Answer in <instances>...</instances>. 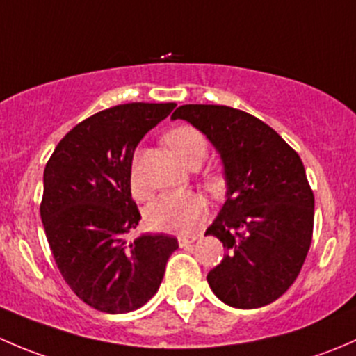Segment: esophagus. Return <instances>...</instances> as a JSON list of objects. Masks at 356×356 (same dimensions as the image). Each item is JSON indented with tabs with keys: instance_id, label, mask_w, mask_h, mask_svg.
I'll list each match as a JSON object with an SVG mask.
<instances>
[{
	"instance_id": "1",
	"label": "esophagus",
	"mask_w": 356,
	"mask_h": 356,
	"mask_svg": "<svg viewBox=\"0 0 356 356\" xmlns=\"http://www.w3.org/2000/svg\"><path fill=\"white\" fill-rule=\"evenodd\" d=\"M177 241L181 248H188L189 245H193V243L196 241V236H179Z\"/></svg>"
}]
</instances>
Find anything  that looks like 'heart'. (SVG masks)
<instances>
[{
	"mask_svg": "<svg viewBox=\"0 0 356 356\" xmlns=\"http://www.w3.org/2000/svg\"><path fill=\"white\" fill-rule=\"evenodd\" d=\"M167 143L172 152L177 155L184 165H201L207 156V141L203 134L195 127H177L168 132ZM132 189L136 195H143L141 181H139L138 168L132 167ZM207 207L198 195L189 191L165 193L146 208V224L155 231L170 232V234H191L200 222L204 218Z\"/></svg>",
	"mask_w": 356,
	"mask_h": 356,
	"instance_id": "1",
	"label": "heart"
}]
</instances>
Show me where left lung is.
<instances>
[{
  "mask_svg": "<svg viewBox=\"0 0 356 356\" xmlns=\"http://www.w3.org/2000/svg\"><path fill=\"white\" fill-rule=\"evenodd\" d=\"M172 118L207 136L224 163L225 203L204 236L227 253L207 275L215 296L260 308L296 281L314 234V193L298 153L265 122L222 105H182Z\"/></svg>",
  "mask_w": 356,
  "mask_h": 356,
  "instance_id": "8db88e82",
  "label": "left lung"
}]
</instances>
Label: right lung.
Returning <instances> with one entry per match:
<instances>
[{"instance_id":"1","label":"right lung","mask_w":356,"mask_h":356,"mask_svg":"<svg viewBox=\"0 0 356 356\" xmlns=\"http://www.w3.org/2000/svg\"><path fill=\"white\" fill-rule=\"evenodd\" d=\"M175 103L111 106L75 125L44 168L41 220L58 270L89 307L127 314L160 288L179 248L167 234H125L141 220L131 195L136 146Z\"/></svg>"}]
</instances>
